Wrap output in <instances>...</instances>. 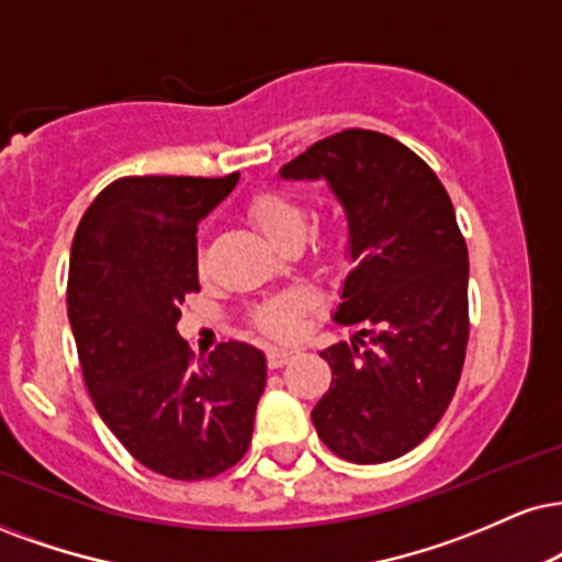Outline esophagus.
<instances>
[{
  "instance_id": "esophagus-1",
  "label": "esophagus",
  "mask_w": 562,
  "mask_h": 562,
  "mask_svg": "<svg viewBox=\"0 0 562 562\" xmlns=\"http://www.w3.org/2000/svg\"><path fill=\"white\" fill-rule=\"evenodd\" d=\"M290 356H293V350H288V348H267V367L269 369L285 367V363L290 361Z\"/></svg>"
}]
</instances>
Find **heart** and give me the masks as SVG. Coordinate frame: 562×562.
<instances>
[{
  "instance_id": "1",
  "label": "heart",
  "mask_w": 562,
  "mask_h": 562,
  "mask_svg": "<svg viewBox=\"0 0 562 562\" xmlns=\"http://www.w3.org/2000/svg\"><path fill=\"white\" fill-rule=\"evenodd\" d=\"M243 214L251 222V227L267 238L272 246L282 248V251H293L301 246L303 235H306L308 212L295 195L277 188H261L243 206ZM335 248L327 238L314 240L311 246V259L314 261H329L333 259ZM199 267L204 269V259H199ZM314 306L308 293H282L274 299L261 301L259 306L251 311V327L263 337L272 340H293L301 335L303 319Z\"/></svg>"
}]
</instances>
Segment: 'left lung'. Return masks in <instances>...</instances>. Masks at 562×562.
<instances>
[{"label":"left lung","mask_w":562,"mask_h":562,"mask_svg":"<svg viewBox=\"0 0 562 562\" xmlns=\"http://www.w3.org/2000/svg\"><path fill=\"white\" fill-rule=\"evenodd\" d=\"M329 182L346 206L350 259L335 319L369 342L322 350L333 369L311 411L350 463H387L424 442L456 395L469 346V248L435 170L376 131L335 133L280 170Z\"/></svg>","instance_id":"obj_1"}]
</instances>
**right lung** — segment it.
<instances>
[{"instance_id":"add662e5","label":"right lung","mask_w":562,"mask_h":562,"mask_svg":"<svg viewBox=\"0 0 562 562\" xmlns=\"http://www.w3.org/2000/svg\"><path fill=\"white\" fill-rule=\"evenodd\" d=\"M235 182L238 172L120 178L72 238L67 316L88 395L135 461L180 482L220 476L246 456L267 384L256 348L220 342L193 363L175 329L199 293V220Z\"/></svg>"}]
</instances>
